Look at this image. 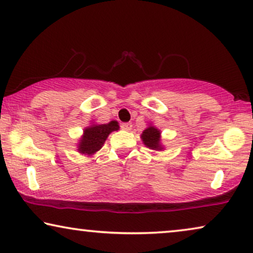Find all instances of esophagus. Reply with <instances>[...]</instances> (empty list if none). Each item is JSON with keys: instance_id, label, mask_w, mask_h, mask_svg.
I'll return each instance as SVG.
<instances>
[{"instance_id": "1", "label": "esophagus", "mask_w": 253, "mask_h": 253, "mask_svg": "<svg viewBox=\"0 0 253 253\" xmlns=\"http://www.w3.org/2000/svg\"><path fill=\"white\" fill-rule=\"evenodd\" d=\"M121 127H122V129L126 130V131H130L131 127H132V124H131V123H122Z\"/></svg>"}]
</instances>
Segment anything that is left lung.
I'll use <instances>...</instances> for the list:
<instances>
[{
    "label": "left lung",
    "instance_id": "1",
    "mask_svg": "<svg viewBox=\"0 0 253 253\" xmlns=\"http://www.w3.org/2000/svg\"><path fill=\"white\" fill-rule=\"evenodd\" d=\"M140 138L145 146L151 148V150L162 151L165 148L161 143V131L152 123L148 124V126L143 131Z\"/></svg>",
    "mask_w": 253,
    "mask_h": 253
}]
</instances>
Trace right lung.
<instances>
[{
	"mask_svg": "<svg viewBox=\"0 0 253 253\" xmlns=\"http://www.w3.org/2000/svg\"><path fill=\"white\" fill-rule=\"evenodd\" d=\"M120 130V126L117 121H110L107 124L92 123L91 126H86L83 132V136L77 144V150L81 154L91 155L101 150L105 141L113 131Z\"/></svg>",
	"mask_w": 253,
	"mask_h": 253,
	"instance_id": "1",
	"label": "right lung"
}]
</instances>
